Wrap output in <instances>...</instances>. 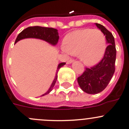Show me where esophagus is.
Wrapping results in <instances>:
<instances>
[{
	"mask_svg": "<svg viewBox=\"0 0 129 129\" xmlns=\"http://www.w3.org/2000/svg\"><path fill=\"white\" fill-rule=\"evenodd\" d=\"M74 61V59H69V60H68L67 61V63L69 64V63H71L72 62H73Z\"/></svg>",
	"mask_w": 129,
	"mask_h": 129,
	"instance_id": "34e87169",
	"label": "esophagus"
}]
</instances>
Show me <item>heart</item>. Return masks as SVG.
<instances>
[{
    "label": "heart",
    "instance_id": "heart-1",
    "mask_svg": "<svg viewBox=\"0 0 129 129\" xmlns=\"http://www.w3.org/2000/svg\"><path fill=\"white\" fill-rule=\"evenodd\" d=\"M62 50L66 53L78 55L87 66L101 60L106 49V36L101 30L83 28L68 34L63 40Z\"/></svg>",
    "mask_w": 129,
    "mask_h": 129
}]
</instances>
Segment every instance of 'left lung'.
Masks as SVG:
<instances>
[{"mask_svg":"<svg viewBox=\"0 0 129 129\" xmlns=\"http://www.w3.org/2000/svg\"><path fill=\"white\" fill-rule=\"evenodd\" d=\"M95 25L105 35L108 45L101 62L90 68L85 69L83 73L78 78L80 88L89 94H95L104 90L115 71L116 50L113 36L103 25Z\"/></svg>","mask_w":129,"mask_h":129,"instance_id":"8db88e82","label":"left lung"}]
</instances>
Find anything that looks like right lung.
<instances>
[{
	"mask_svg": "<svg viewBox=\"0 0 129 129\" xmlns=\"http://www.w3.org/2000/svg\"><path fill=\"white\" fill-rule=\"evenodd\" d=\"M25 38H37V39H40L42 40H44L45 41L48 42L50 44L55 46L57 44L58 41L59 36L58 33V30L55 28H49V27H43V26H29L28 28L24 29L22 32H20L17 36L16 39L15 43H17L20 40H21ZM66 64L65 62L59 63L57 67V70H56V76L51 84V86L49 88V90L42 95L41 96H44L45 95L48 94L52 90L53 88L55 86V84L57 79V73L58 70L60 69V67L64 66Z\"/></svg>",
	"mask_w": 129,
	"mask_h": 129,
	"instance_id": "obj_1",
	"label": "right lung"
}]
</instances>
